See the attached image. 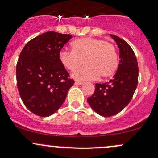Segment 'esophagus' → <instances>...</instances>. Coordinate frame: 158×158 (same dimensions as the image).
Masks as SVG:
<instances>
[{"label": "esophagus", "instance_id": "obj_1", "mask_svg": "<svg viewBox=\"0 0 158 158\" xmlns=\"http://www.w3.org/2000/svg\"><path fill=\"white\" fill-rule=\"evenodd\" d=\"M75 84H76V85H82V84H83V82H79V81H76Z\"/></svg>", "mask_w": 158, "mask_h": 158}]
</instances>
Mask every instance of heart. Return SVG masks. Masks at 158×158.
Segmentation results:
<instances>
[{"label": "heart", "mask_w": 158, "mask_h": 158, "mask_svg": "<svg viewBox=\"0 0 158 158\" xmlns=\"http://www.w3.org/2000/svg\"><path fill=\"white\" fill-rule=\"evenodd\" d=\"M61 64L73 70L82 65L85 66L72 73L76 80H92L98 76L106 79L112 76L118 66L117 51L111 43L92 36L77 39L72 43V51L63 49L59 54Z\"/></svg>", "instance_id": "b5f03b06"}]
</instances>
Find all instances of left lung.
<instances>
[{
  "label": "left lung",
  "mask_w": 158,
  "mask_h": 158,
  "mask_svg": "<svg viewBox=\"0 0 158 158\" xmlns=\"http://www.w3.org/2000/svg\"><path fill=\"white\" fill-rule=\"evenodd\" d=\"M119 48L118 67L112 79L95 84V90L87 101L92 109L103 117L120 112L133 97L138 82V66L133 49L120 37L110 34Z\"/></svg>",
  "instance_id": "obj_1"
}]
</instances>
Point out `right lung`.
Instances as JSON below:
<instances>
[{
    "mask_svg": "<svg viewBox=\"0 0 158 158\" xmlns=\"http://www.w3.org/2000/svg\"><path fill=\"white\" fill-rule=\"evenodd\" d=\"M70 34L48 31L24 46L16 67L19 94L28 110L40 117L57 111L74 84L59 54Z\"/></svg>",
    "mask_w": 158,
    "mask_h": 158,
    "instance_id": "obj_1",
    "label": "right lung"
}]
</instances>
